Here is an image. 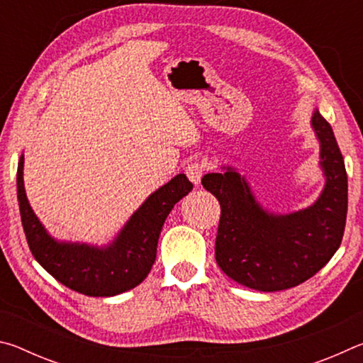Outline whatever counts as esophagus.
<instances>
[{"mask_svg": "<svg viewBox=\"0 0 363 363\" xmlns=\"http://www.w3.org/2000/svg\"><path fill=\"white\" fill-rule=\"evenodd\" d=\"M205 171H206V164L203 162H196L195 160V162L187 164L186 174L189 179L195 184V186H199L201 177H203V174H205Z\"/></svg>", "mask_w": 363, "mask_h": 363, "instance_id": "34e87169", "label": "esophagus"}]
</instances>
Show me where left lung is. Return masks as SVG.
<instances>
[{
  "mask_svg": "<svg viewBox=\"0 0 363 363\" xmlns=\"http://www.w3.org/2000/svg\"><path fill=\"white\" fill-rule=\"evenodd\" d=\"M320 140L322 167L327 176L323 194L303 211L274 216L256 203L248 184L227 168L205 174L201 184L220 205L216 256L218 266L257 291H280L315 275L340 248L347 214V174L330 123L312 116Z\"/></svg>",
  "mask_w": 363,
  "mask_h": 363,
  "instance_id": "obj_1",
  "label": "left lung"
}]
</instances>
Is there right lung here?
<instances>
[{"label":"right lung","instance_id":"right-lung-1","mask_svg":"<svg viewBox=\"0 0 363 363\" xmlns=\"http://www.w3.org/2000/svg\"><path fill=\"white\" fill-rule=\"evenodd\" d=\"M23 155L17 167V199L30 251L60 284L86 296H115L138 286L155 262L158 237L169 211L194 189L184 174L153 192L133 214L112 247L57 243L43 229L23 189Z\"/></svg>","mask_w":363,"mask_h":363}]
</instances>
